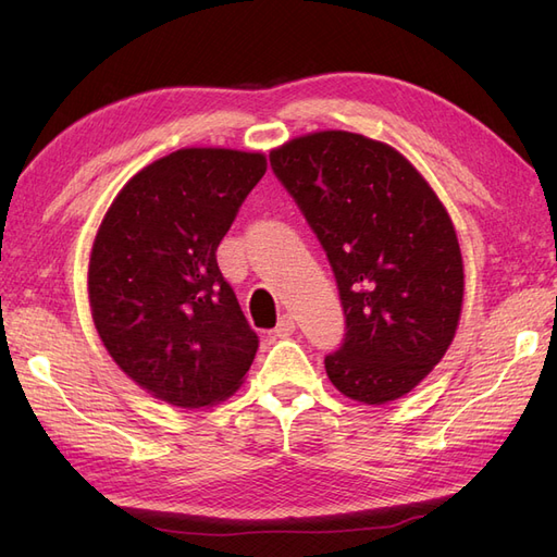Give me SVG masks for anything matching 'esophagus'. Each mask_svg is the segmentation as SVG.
Masks as SVG:
<instances>
[{"label": "esophagus", "instance_id": "34e87169", "mask_svg": "<svg viewBox=\"0 0 557 557\" xmlns=\"http://www.w3.org/2000/svg\"><path fill=\"white\" fill-rule=\"evenodd\" d=\"M295 332V318L293 315H281V320H278V325H276V330H274V336H278V339H285V336H290Z\"/></svg>", "mask_w": 557, "mask_h": 557}]
</instances>
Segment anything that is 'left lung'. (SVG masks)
Returning <instances> with one entry per match:
<instances>
[{
    "label": "left lung",
    "instance_id": "8db88e82",
    "mask_svg": "<svg viewBox=\"0 0 557 557\" xmlns=\"http://www.w3.org/2000/svg\"><path fill=\"white\" fill-rule=\"evenodd\" d=\"M274 176L323 246L346 315L325 356L334 387L393 401L444 358L462 309V256L442 201L395 148L315 132L269 153Z\"/></svg>",
    "mask_w": 557,
    "mask_h": 557
}]
</instances>
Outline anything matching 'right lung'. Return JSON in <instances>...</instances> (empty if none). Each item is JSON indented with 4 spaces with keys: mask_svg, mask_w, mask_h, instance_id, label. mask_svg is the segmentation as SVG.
I'll use <instances>...</instances> for the list:
<instances>
[{
    "mask_svg": "<svg viewBox=\"0 0 557 557\" xmlns=\"http://www.w3.org/2000/svg\"><path fill=\"white\" fill-rule=\"evenodd\" d=\"M264 172L260 153L176 150L129 178L97 232L95 327L115 364L174 407L223 401L258 352L215 250Z\"/></svg>",
    "mask_w": 557,
    "mask_h": 557,
    "instance_id": "add662e5",
    "label": "right lung"
}]
</instances>
